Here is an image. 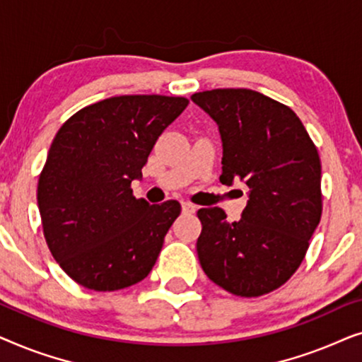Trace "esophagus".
Segmentation results:
<instances>
[{"label": "esophagus", "mask_w": 362, "mask_h": 362, "mask_svg": "<svg viewBox=\"0 0 362 362\" xmlns=\"http://www.w3.org/2000/svg\"><path fill=\"white\" fill-rule=\"evenodd\" d=\"M181 207H182V212H186V214H192V212H196V206L189 201H182Z\"/></svg>", "instance_id": "esophagus-1"}]
</instances>
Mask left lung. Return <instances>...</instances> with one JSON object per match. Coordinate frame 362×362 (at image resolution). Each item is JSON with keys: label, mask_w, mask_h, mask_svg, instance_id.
<instances>
[{"label": "left lung", "mask_w": 362, "mask_h": 362, "mask_svg": "<svg viewBox=\"0 0 362 362\" xmlns=\"http://www.w3.org/2000/svg\"><path fill=\"white\" fill-rule=\"evenodd\" d=\"M191 100L217 123L221 182L249 187L235 222L221 207L197 211L204 274L237 296H260L295 274L321 219L318 150L296 113L250 88H214Z\"/></svg>", "instance_id": "1"}]
</instances>
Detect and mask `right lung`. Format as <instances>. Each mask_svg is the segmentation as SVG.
I'll return each mask as SVG.
<instances>
[{
  "label": "right lung",
  "mask_w": 362,
  "mask_h": 362,
  "mask_svg": "<svg viewBox=\"0 0 362 362\" xmlns=\"http://www.w3.org/2000/svg\"><path fill=\"white\" fill-rule=\"evenodd\" d=\"M187 103L185 97H110L78 110L57 132L39 176L37 206L49 250L78 285L122 290L156 264L181 206H151L130 186Z\"/></svg>",
  "instance_id": "obj_1"
}]
</instances>
